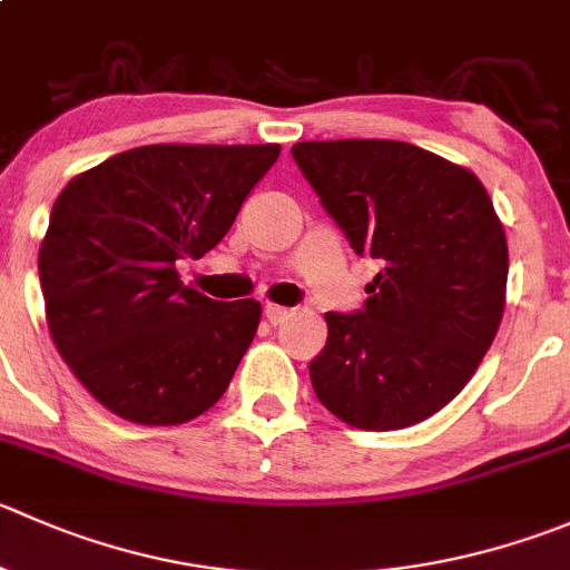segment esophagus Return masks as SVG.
Here are the masks:
<instances>
[{
  "instance_id": "obj_1",
  "label": "esophagus",
  "mask_w": 570,
  "mask_h": 570,
  "mask_svg": "<svg viewBox=\"0 0 570 570\" xmlns=\"http://www.w3.org/2000/svg\"><path fill=\"white\" fill-rule=\"evenodd\" d=\"M289 308L286 306H278V303H267V306H264V317L269 320V323L273 325H278V323H284L286 317H289Z\"/></svg>"
}]
</instances>
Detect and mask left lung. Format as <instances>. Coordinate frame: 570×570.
Listing matches in <instances>:
<instances>
[{
    "instance_id": "8db88e82",
    "label": "left lung",
    "mask_w": 570,
    "mask_h": 570,
    "mask_svg": "<svg viewBox=\"0 0 570 570\" xmlns=\"http://www.w3.org/2000/svg\"><path fill=\"white\" fill-rule=\"evenodd\" d=\"M297 167L356 256L381 273L356 314H325L308 364L320 403L364 432H392L454 401L504 317L510 253L471 169L390 138L301 141Z\"/></svg>"
}]
</instances>
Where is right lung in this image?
Masks as SVG:
<instances>
[{
  "instance_id": "add662e5",
  "label": "right lung",
  "mask_w": 570,
  "mask_h": 570,
  "mask_svg": "<svg viewBox=\"0 0 570 570\" xmlns=\"http://www.w3.org/2000/svg\"><path fill=\"white\" fill-rule=\"evenodd\" d=\"M278 145H147L66 184L38 250L47 325L82 386L121 420L178 425L223 397L262 303L184 286L178 262L223 242Z\"/></svg>"
}]
</instances>
